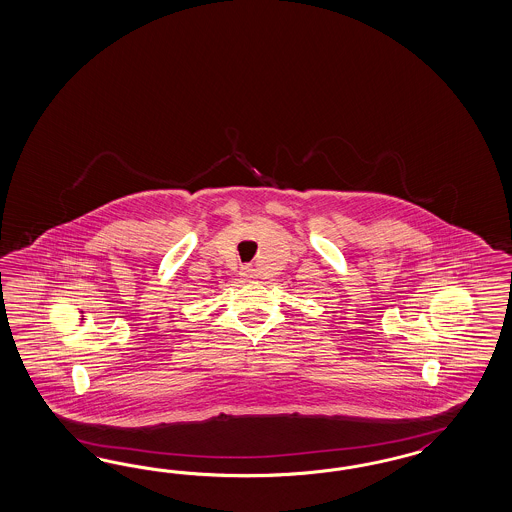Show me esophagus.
I'll return each instance as SVG.
<instances>
[{
    "mask_svg": "<svg viewBox=\"0 0 512 512\" xmlns=\"http://www.w3.org/2000/svg\"><path fill=\"white\" fill-rule=\"evenodd\" d=\"M239 275H241L243 281H252V279H256V269L252 265H243Z\"/></svg>",
    "mask_w": 512,
    "mask_h": 512,
    "instance_id": "esophagus-1",
    "label": "esophagus"
}]
</instances>
